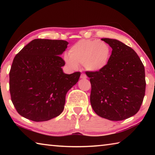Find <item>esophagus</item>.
<instances>
[{
	"label": "esophagus",
	"mask_w": 155,
	"mask_h": 155,
	"mask_svg": "<svg viewBox=\"0 0 155 155\" xmlns=\"http://www.w3.org/2000/svg\"><path fill=\"white\" fill-rule=\"evenodd\" d=\"M87 78V76H86L85 74H81V78H83V79H85V78Z\"/></svg>",
	"instance_id": "34e87169"
}]
</instances>
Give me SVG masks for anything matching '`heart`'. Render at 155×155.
Listing matches in <instances>:
<instances>
[{
	"mask_svg": "<svg viewBox=\"0 0 155 155\" xmlns=\"http://www.w3.org/2000/svg\"><path fill=\"white\" fill-rule=\"evenodd\" d=\"M68 54L64 55V61L70 69L83 65L88 71L98 72L108 64L111 48L105 41L83 39L71 46Z\"/></svg>",
	"mask_w": 155,
	"mask_h": 155,
	"instance_id": "1",
	"label": "heart"
}]
</instances>
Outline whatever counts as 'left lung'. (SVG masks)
<instances>
[{
  "instance_id": "obj_1",
  "label": "left lung",
  "mask_w": 155,
  "mask_h": 155,
  "mask_svg": "<svg viewBox=\"0 0 155 155\" xmlns=\"http://www.w3.org/2000/svg\"><path fill=\"white\" fill-rule=\"evenodd\" d=\"M112 48L103 70L85 72L91 85L90 103L96 114L111 121L135 115L145 96V69L130 47L117 40L103 38Z\"/></svg>"
}]
</instances>
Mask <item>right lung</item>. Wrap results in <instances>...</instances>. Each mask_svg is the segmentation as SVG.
Segmentation results:
<instances>
[{"label": "right lung", "mask_w": 155, "mask_h": 155, "mask_svg": "<svg viewBox=\"0 0 155 155\" xmlns=\"http://www.w3.org/2000/svg\"><path fill=\"white\" fill-rule=\"evenodd\" d=\"M64 40L35 39L14 57L9 72L11 99L18 114L34 122H44L64 111L65 95L81 73L65 74L60 54Z\"/></svg>", "instance_id": "add662e5"}]
</instances>
